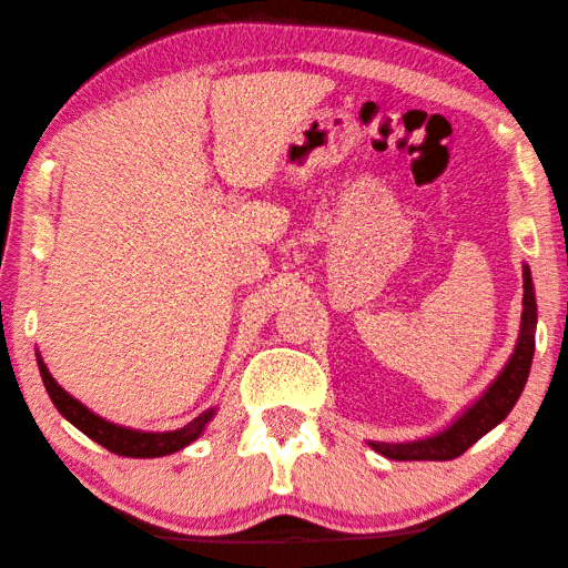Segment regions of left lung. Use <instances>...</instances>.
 <instances>
[{
    "instance_id": "8db88e82",
    "label": "left lung",
    "mask_w": 568,
    "mask_h": 568,
    "mask_svg": "<svg viewBox=\"0 0 568 568\" xmlns=\"http://www.w3.org/2000/svg\"><path fill=\"white\" fill-rule=\"evenodd\" d=\"M534 327H536V297L531 285L529 265H524V313L519 343L514 347L507 367L501 369L499 377L494 379L489 389L464 412V415L449 425L445 432L435 437L417 439V442H399V445H387V442H369V447L387 459L397 462H447L464 455L474 442L481 439L489 429L509 415L511 407L517 405L524 385H527L531 359H534Z\"/></svg>"
}]
</instances>
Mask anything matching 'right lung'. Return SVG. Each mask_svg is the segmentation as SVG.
Wrapping results in <instances>:
<instances>
[{
  "instance_id": "obj_1",
  "label": "right lung",
  "mask_w": 568,
  "mask_h": 568,
  "mask_svg": "<svg viewBox=\"0 0 568 568\" xmlns=\"http://www.w3.org/2000/svg\"><path fill=\"white\" fill-rule=\"evenodd\" d=\"M39 363V373L41 379H44V387L49 392L54 407L64 415L71 425L77 429L84 432L89 439L99 442L101 447H106L113 455L121 457H163V455H173V452L183 449L185 445H191L193 439L201 437L203 427L209 425V419L213 417V409H205L201 417H195L189 425L173 432H139V429H129V427H119L113 422L101 419L94 412L87 409L79 399H74L69 392L61 389L57 385V379L49 375L47 365L41 363V357H37Z\"/></svg>"
}]
</instances>
